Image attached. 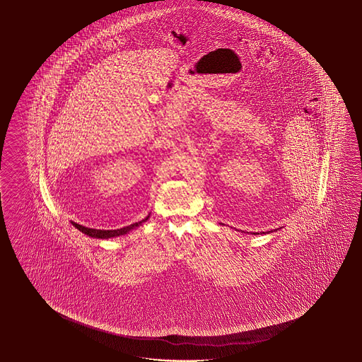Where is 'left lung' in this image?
Here are the masks:
<instances>
[{"instance_id":"obj_1","label":"left lung","mask_w":362,"mask_h":362,"mask_svg":"<svg viewBox=\"0 0 362 362\" xmlns=\"http://www.w3.org/2000/svg\"><path fill=\"white\" fill-rule=\"evenodd\" d=\"M280 228H281V227H280ZM280 228H275V230H273V231L260 232V233H259V232H252V235H267V233H272V232L279 231Z\"/></svg>"}]
</instances>
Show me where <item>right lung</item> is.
<instances>
[{
	"mask_svg": "<svg viewBox=\"0 0 362 362\" xmlns=\"http://www.w3.org/2000/svg\"><path fill=\"white\" fill-rule=\"evenodd\" d=\"M148 217H150V214H148L146 218L141 219L140 222L132 223V225L130 226H126V227L119 228V230H95V228H88V227L78 225L76 222H71V225L74 226L79 231L83 232L84 235H87L89 238H117V236H122V235H126V233H129V232L132 231V230H135L139 226L143 225L144 222H146Z\"/></svg>",
	"mask_w": 362,
	"mask_h": 362,
	"instance_id": "right-lung-1",
	"label": "right lung"
}]
</instances>
